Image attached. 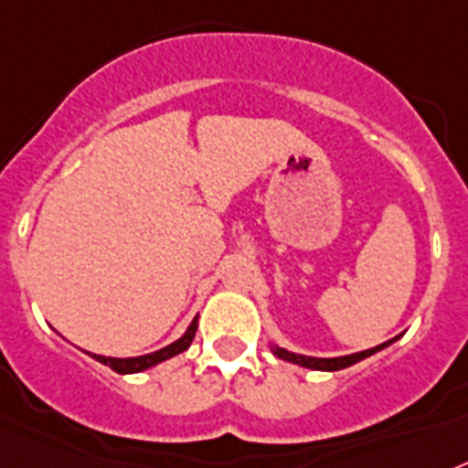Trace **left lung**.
Masks as SVG:
<instances>
[{
  "mask_svg": "<svg viewBox=\"0 0 468 468\" xmlns=\"http://www.w3.org/2000/svg\"><path fill=\"white\" fill-rule=\"evenodd\" d=\"M398 340V337H392L388 343L383 345H376L371 349H364V352H355V355H345V356H309V355H297V352H290L285 347H278L276 343H271V352L282 361H292L297 367H304V368H314V371H340V368H347L356 361L367 359V356L376 355L380 349H386L388 345H392Z\"/></svg>",
  "mask_w": 468,
  "mask_h": 468,
  "instance_id": "left-lung-1",
  "label": "left lung"
}]
</instances>
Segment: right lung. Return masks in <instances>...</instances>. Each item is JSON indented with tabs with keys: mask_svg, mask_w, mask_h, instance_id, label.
Segmentation results:
<instances>
[{
	"mask_svg": "<svg viewBox=\"0 0 468 468\" xmlns=\"http://www.w3.org/2000/svg\"><path fill=\"white\" fill-rule=\"evenodd\" d=\"M195 333H197V316L192 319V324L187 325V331L183 333L176 343L156 349V352H149V355L125 356V359H121V356L92 355V352H88V355L92 356V359L100 361V364H104V367L112 368V371H116V374H140V371H147V368L156 367V364H161V361H166L171 359V356L180 355V352H186V349L192 345V340H195Z\"/></svg>",
	"mask_w": 468,
	"mask_h": 468,
	"instance_id": "right-lung-1",
	"label": "right lung"
}]
</instances>
